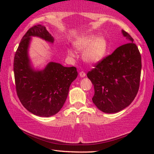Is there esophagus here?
I'll list each match as a JSON object with an SVG mask.
<instances>
[{"instance_id":"esophagus-1","label":"esophagus","mask_w":154,"mask_h":154,"mask_svg":"<svg viewBox=\"0 0 154 154\" xmlns=\"http://www.w3.org/2000/svg\"><path fill=\"white\" fill-rule=\"evenodd\" d=\"M79 75H80V76H81V77L83 78V77L85 76V73L84 72V71H81V72L79 73Z\"/></svg>"}]
</instances>
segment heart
<instances>
[{"mask_svg": "<svg viewBox=\"0 0 154 154\" xmlns=\"http://www.w3.org/2000/svg\"><path fill=\"white\" fill-rule=\"evenodd\" d=\"M75 47L79 50H85L83 59L88 64H94L100 62L106 55L108 50V42L103 36L88 35L78 39L74 43ZM69 55L73 57V52L67 50Z\"/></svg>", "mask_w": 154, "mask_h": 154, "instance_id": "b5f03b06", "label": "heart"}]
</instances>
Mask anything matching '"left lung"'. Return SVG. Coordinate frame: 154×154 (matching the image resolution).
<instances>
[{"label":"left lung","mask_w":154,"mask_h":154,"mask_svg":"<svg viewBox=\"0 0 154 154\" xmlns=\"http://www.w3.org/2000/svg\"><path fill=\"white\" fill-rule=\"evenodd\" d=\"M129 43L120 46L88 73L94 85L92 102L106 113L121 111L131 104L137 94L142 59L129 33L122 30Z\"/></svg>","instance_id":"8db88e82"}]
</instances>
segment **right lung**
Returning <instances> with one entry per match:
<instances>
[{
  "label": "right lung",
  "mask_w": 154,
  "mask_h": 154,
  "mask_svg": "<svg viewBox=\"0 0 154 154\" xmlns=\"http://www.w3.org/2000/svg\"><path fill=\"white\" fill-rule=\"evenodd\" d=\"M31 36L53 43L54 38L44 26L35 25L21 40L14 54V74L16 91L23 106L33 114L50 117L60 111L68 96L69 87L77 78L74 66L65 67L49 62L43 70H35L29 57Z\"/></svg>",
  "instance_id": "obj_1"
}]
</instances>
